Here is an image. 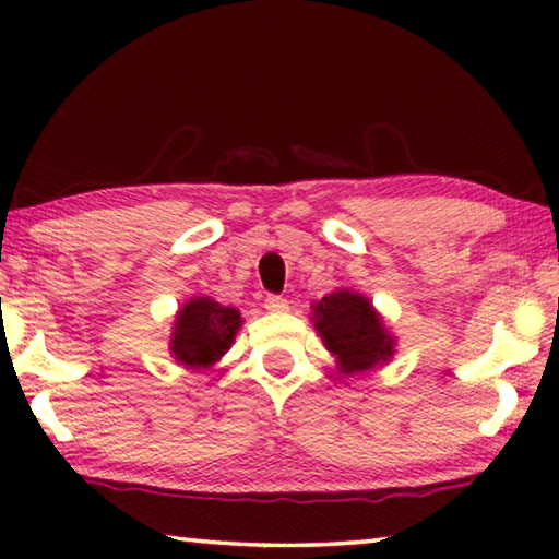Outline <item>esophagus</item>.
Returning a JSON list of instances; mask_svg holds the SVG:
<instances>
[{
  "label": "esophagus",
  "mask_w": 559,
  "mask_h": 559,
  "mask_svg": "<svg viewBox=\"0 0 559 559\" xmlns=\"http://www.w3.org/2000/svg\"><path fill=\"white\" fill-rule=\"evenodd\" d=\"M263 306H266L269 313H286L288 300L281 298V296H266V300H263Z\"/></svg>",
  "instance_id": "esophagus-1"
}]
</instances>
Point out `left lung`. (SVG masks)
<instances>
[{"label":"left lung","mask_w":559,"mask_h":559,"mask_svg":"<svg viewBox=\"0 0 559 559\" xmlns=\"http://www.w3.org/2000/svg\"><path fill=\"white\" fill-rule=\"evenodd\" d=\"M313 325L343 374H362L390 362L396 335L362 293L337 288L313 300Z\"/></svg>","instance_id":"obj_1"}]
</instances>
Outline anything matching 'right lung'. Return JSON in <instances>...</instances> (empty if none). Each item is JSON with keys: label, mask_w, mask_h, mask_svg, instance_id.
I'll use <instances>...</instances> for the list:
<instances>
[{"label": "right lung", "mask_w": 559, "mask_h": 559, "mask_svg": "<svg viewBox=\"0 0 559 559\" xmlns=\"http://www.w3.org/2000/svg\"><path fill=\"white\" fill-rule=\"evenodd\" d=\"M241 325L243 320L236 308L222 306L210 296L189 298L175 316L169 355L187 370H210L229 353Z\"/></svg>", "instance_id": "obj_1"}]
</instances>
